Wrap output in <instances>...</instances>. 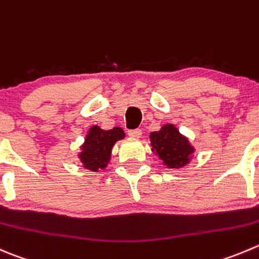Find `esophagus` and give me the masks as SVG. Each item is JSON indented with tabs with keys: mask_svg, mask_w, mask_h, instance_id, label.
<instances>
[{
	"mask_svg": "<svg viewBox=\"0 0 259 259\" xmlns=\"http://www.w3.org/2000/svg\"><path fill=\"white\" fill-rule=\"evenodd\" d=\"M127 134L133 138H140L142 137L143 132L140 129H134V130H129V133H127Z\"/></svg>",
	"mask_w": 259,
	"mask_h": 259,
	"instance_id": "1",
	"label": "esophagus"
}]
</instances>
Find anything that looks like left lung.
<instances>
[{"mask_svg": "<svg viewBox=\"0 0 259 259\" xmlns=\"http://www.w3.org/2000/svg\"><path fill=\"white\" fill-rule=\"evenodd\" d=\"M152 152L168 168H181L187 164L195 152L188 139L180 134L172 124L163 125L159 132L150 133Z\"/></svg>", "mask_w": 259, "mask_h": 259, "instance_id": "obj_1", "label": "left lung"}]
</instances>
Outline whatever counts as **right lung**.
I'll return each mask as SVG.
<instances>
[{"instance_id": "add662e5", "label": "right lung", "mask_w": 259, "mask_h": 259, "mask_svg": "<svg viewBox=\"0 0 259 259\" xmlns=\"http://www.w3.org/2000/svg\"><path fill=\"white\" fill-rule=\"evenodd\" d=\"M124 130L119 126L111 130H102L100 126H92L81 147L82 152L78 154L83 167L92 172L105 169L111 158L112 147L117 140L124 139Z\"/></svg>"}]
</instances>
